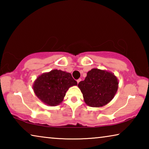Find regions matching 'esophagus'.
<instances>
[{"mask_svg": "<svg viewBox=\"0 0 149 149\" xmlns=\"http://www.w3.org/2000/svg\"><path fill=\"white\" fill-rule=\"evenodd\" d=\"M81 81V79H77V84H79V83Z\"/></svg>", "mask_w": 149, "mask_h": 149, "instance_id": "34e87169", "label": "esophagus"}]
</instances>
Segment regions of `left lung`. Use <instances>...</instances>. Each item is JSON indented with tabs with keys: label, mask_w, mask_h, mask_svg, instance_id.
<instances>
[{
	"label": "left lung",
	"mask_w": 149,
	"mask_h": 149,
	"mask_svg": "<svg viewBox=\"0 0 149 149\" xmlns=\"http://www.w3.org/2000/svg\"><path fill=\"white\" fill-rule=\"evenodd\" d=\"M117 77L104 70L93 68L87 72L84 81L78 84L86 104L99 108L109 103L118 89Z\"/></svg>",
	"instance_id": "1"
}]
</instances>
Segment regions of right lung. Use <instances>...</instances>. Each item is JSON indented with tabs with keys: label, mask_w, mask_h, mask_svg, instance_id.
Here are the masks:
<instances>
[{
	"label": "right lung",
	"mask_w": 149,
	"mask_h": 149,
	"mask_svg": "<svg viewBox=\"0 0 149 149\" xmlns=\"http://www.w3.org/2000/svg\"><path fill=\"white\" fill-rule=\"evenodd\" d=\"M77 85L70 73L52 70L39 75L35 80L33 89L42 102L55 107L62 103L69 88Z\"/></svg>",
	"instance_id": "1"
}]
</instances>
